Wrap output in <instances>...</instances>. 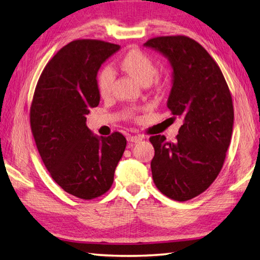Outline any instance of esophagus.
I'll use <instances>...</instances> for the list:
<instances>
[{"label": "esophagus", "mask_w": 260, "mask_h": 260, "mask_svg": "<svg viewBox=\"0 0 260 260\" xmlns=\"http://www.w3.org/2000/svg\"><path fill=\"white\" fill-rule=\"evenodd\" d=\"M142 136H140V135H128L127 136V141H128V142H131V143H138V142H140V141H142Z\"/></svg>", "instance_id": "esophagus-1"}]
</instances>
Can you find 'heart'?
I'll return each instance as SVG.
<instances>
[{
	"instance_id": "obj_1",
	"label": "heart",
	"mask_w": 260,
	"mask_h": 260,
	"mask_svg": "<svg viewBox=\"0 0 260 260\" xmlns=\"http://www.w3.org/2000/svg\"><path fill=\"white\" fill-rule=\"evenodd\" d=\"M119 67L141 85H148L151 83L157 73L154 60L148 53L139 49H132L126 52L119 61ZM112 83H114V74L111 69H101L96 76L98 89L101 96L109 95Z\"/></svg>"
}]
</instances>
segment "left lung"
I'll use <instances>...</instances> for the list:
<instances>
[{
    "instance_id": "obj_1",
    "label": "left lung",
    "mask_w": 260,
    "mask_h": 260,
    "mask_svg": "<svg viewBox=\"0 0 260 260\" xmlns=\"http://www.w3.org/2000/svg\"><path fill=\"white\" fill-rule=\"evenodd\" d=\"M144 46L171 63L167 108L183 120L175 143L164 135L150 138L153 182L165 196L186 201L206 191L223 167L233 132L232 96L218 64L194 40L161 36Z\"/></svg>"
}]
</instances>
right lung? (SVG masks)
Segmentation results:
<instances>
[{"mask_svg": "<svg viewBox=\"0 0 260 260\" xmlns=\"http://www.w3.org/2000/svg\"><path fill=\"white\" fill-rule=\"evenodd\" d=\"M119 50L102 41L70 42L45 66L30 107L31 132L46 169L61 188L85 200L111 187L126 148L118 132L103 138L86 126L89 109L100 102L99 69Z\"/></svg>", "mask_w": 260, "mask_h": 260, "instance_id": "right-lung-1", "label": "right lung"}]
</instances>
